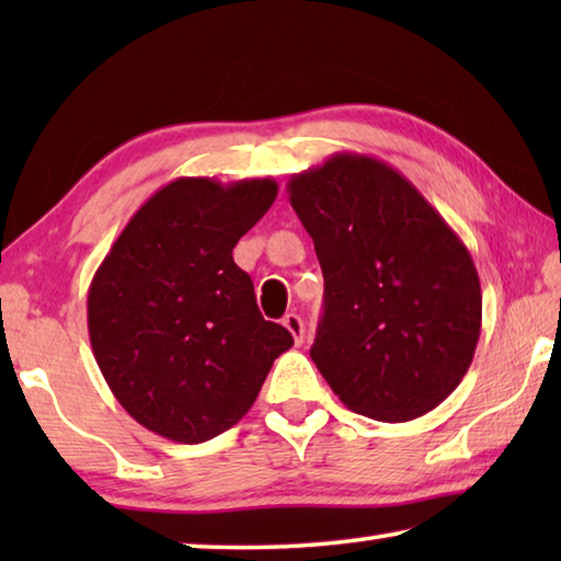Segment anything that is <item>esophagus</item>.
I'll return each mask as SVG.
<instances>
[{
  "label": "esophagus",
  "mask_w": 561,
  "mask_h": 561,
  "mask_svg": "<svg viewBox=\"0 0 561 561\" xmlns=\"http://www.w3.org/2000/svg\"><path fill=\"white\" fill-rule=\"evenodd\" d=\"M282 324L289 329V334L294 336V344L299 346L301 341H304V321H301V317L294 314V311H291V314H287V317L282 319Z\"/></svg>",
  "instance_id": "34e87169"
}]
</instances>
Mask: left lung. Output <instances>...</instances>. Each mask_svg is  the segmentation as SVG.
I'll list each match as a JSON object with an SVG mask.
<instances>
[{"mask_svg": "<svg viewBox=\"0 0 561 561\" xmlns=\"http://www.w3.org/2000/svg\"><path fill=\"white\" fill-rule=\"evenodd\" d=\"M289 203L324 272L311 360L354 413L403 423L472 364L482 291L468 247L383 160L336 153L297 173Z\"/></svg>", "mask_w": 561, "mask_h": 561, "instance_id": "1", "label": "left lung"}]
</instances>
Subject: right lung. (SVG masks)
I'll return each instance as SVG.
<instances>
[{"label": "right lung", "instance_id": "right-lung-1", "mask_svg": "<svg viewBox=\"0 0 561 561\" xmlns=\"http://www.w3.org/2000/svg\"><path fill=\"white\" fill-rule=\"evenodd\" d=\"M277 190L272 178H178L140 205L93 274L89 339L101 374L128 415L168 440L232 428L294 344L264 321L232 260Z\"/></svg>", "mask_w": 561, "mask_h": 561}]
</instances>
